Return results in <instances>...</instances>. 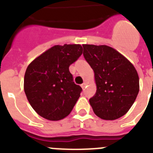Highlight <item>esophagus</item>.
I'll use <instances>...</instances> for the list:
<instances>
[{
  "label": "esophagus",
  "mask_w": 153,
  "mask_h": 153,
  "mask_svg": "<svg viewBox=\"0 0 153 153\" xmlns=\"http://www.w3.org/2000/svg\"><path fill=\"white\" fill-rule=\"evenodd\" d=\"M86 85H87V83H86V82H84V83L81 85V87L84 89V88H85V86H86Z\"/></svg>",
  "instance_id": "1"
}]
</instances>
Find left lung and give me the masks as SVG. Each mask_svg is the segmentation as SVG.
Listing matches in <instances>:
<instances>
[{
    "instance_id": "1",
    "label": "left lung",
    "mask_w": 153,
    "mask_h": 153,
    "mask_svg": "<svg viewBox=\"0 0 153 153\" xmlns=\"http://www.w3.org/2000/svg\"><path fill=\"white\" fill-rule=\"evenodd\" d=\"M83 48L97 85L96 94L89 100L94 112L104 120L121 118L129 111L139 93L136 68L111 47L83 44Z\"/></svg>"
}]
</instances>
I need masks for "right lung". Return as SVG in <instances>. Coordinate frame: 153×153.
<instances>
[{"label":"right lung","mask_w":153,"mask_h":153,"mask_svg":"<svg viewBox=\"0 0 153 153\" xmlns=\"http://www.w3.org/2000/svg\"><path fill=\"white\" fill-rule=\"evenodd\" d=\"M81 44L55 45L28 65L24 91L34 110L50 121H59L72 112L81 88L74 83L68 67L82 54Z\"/></svg>","instance_id":"right-lung-1"}]
</instances>
